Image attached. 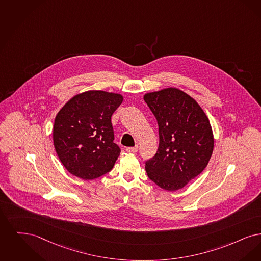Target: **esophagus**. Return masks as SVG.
<instances>
[{"instance_id":"1","label":"esophagus","mask_w":261,"mask_h":261,"mask_svg":"<svg viewBox=\"0 0 261 261\" xmlns=\"http://www.w3.org/2000/svg\"><path fill=\"white\" fill-rule=\"evenodd\" d=\"M125 151L128 152V153H136L138 151V147L135 146V147H126L125 148Z\"/></svg>"}]
</instances>
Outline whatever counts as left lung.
Listing matches in <instances>:
<instances>
[{"label": "left lung", "mask_w": 261, "mask_h": 261, "mask_svg": "<svg viewBox=\"0 0 261 261\" xmlns=\"http://www.w3.org/2000/svg\"><path fill=\"white\" fill-rule=\"evenodd\" d=\"M144 101L159 126V147L145 162L148 177L165 190L181 189L212 157L215 141L208 118L195 99L174 88L146 93Z\"/></svg>", "instance_id": "left-lung-1"}]
</instances>
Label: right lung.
<instances>
[{
    "label": "right lung",
    "mask_w": 261,
    "mask_h": 261,
    "mask_svg": "<svg viewBox=\"0 0 261 261\" xmlns=\"http://www.w3.org/2000/svg\"><path fill=\"white\" fill-rule=\"evenodd\" d=\"M122 102L118 93L86 91L71 98L57 113L54 144L70 173L91 180L112 170L121 149L114 143L111 117Z\"/></svg>",
    "instance_id": "obj_1"
}]
</instances>
